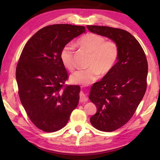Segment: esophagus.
<instances>
[{"label":"esophagus","instance_id":"esophagus-1","mask_svg":"<svg viewBox=\"0 0 160 160\" xmlns=\"http://www.w3.org/2000/svg\"><path fill=\"white\" fill-rule=\"evenodd\" d=\"M88 100V97H87L82 92H81L80 93V102H85Z\"/></svg>","mask_w":160,"mask_h":160}]
</instances>
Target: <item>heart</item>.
<instances>
[{
    "label": "heart",
    "instance_id": "b5f03b06",
    "mask_svg": "<svg viewBox=\"0 0 160 160\" xmlns=\"http://www.w3.org/2000/svg\"><path fill=\"white\" fill-rule=\"evenodd\" d=\"M77 44L90 52L88 69L75 72L70 77L72 84L87 86L107 75L114 66L118 56V48L115 42H106V39L99 34L89 33L78 39ZM60 58L63 66L69 71L74 70V47L70 44L65 45L60 53Z\"/></svg>",
    "mask_w": 160,
    "mask_h": 160
}]
</instances>
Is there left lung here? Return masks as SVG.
Masks as SVG:
<instances>
[{
  "label": "left lung",
  "mask_w": 160,
  "mask_h": 160,
  "mask_svg": "<svg viewBox=\"0 0 160 160\" xmlns=\"http://www.w3.org/2000/svg\"><path fill=\"white\" fill-rule=\"evenodd\" d=\"M94 34L107 37L118 48L117 63L109 73L93 84L89 95L97 107L90 122L101 131L111 132L128 122L147 88L148 61L138 40L123 29L88 25Z\"/></svg>",
  "instance_id": "obj_1"
}]
</instances>
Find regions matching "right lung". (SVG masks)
Segmentation results:
<instances>
[{
  "mask_svg": "<svg viewBox=\"0 0 160 160\" xmlns=\"http://www.w3.org/2000/svg\"><path fill=\"white\" fill-rule=\"evenodd\" d=\"M84 32V26L45 27L30 38L22 51L16 68L19 96L32 122L45 132L63 128L79 102V86L63 88L68 72L60 53Z\"/></svg>",
  "mask_w": 160,
  "mask_h": 160,
  "instance_id": "right-lung-1",
  "label": "right lung"
}]
</instances>
